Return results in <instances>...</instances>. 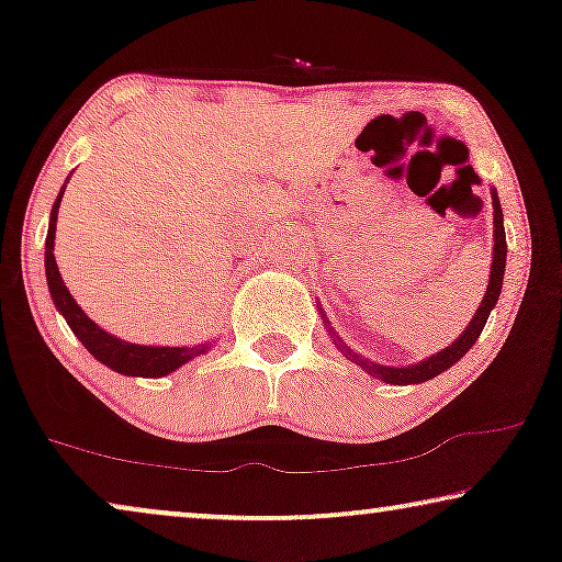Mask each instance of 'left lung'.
Returning a JSON list of instances; mask_svg holds the SVG:
<instances>
[{
    "instance_id": "8db88e82",
    "label": "left lung",
    "mask_w": 562,
    "mask_h": 562,
    "mask_svg": "<svg viewBox=\"0 0 562 562\" xmlns=\"http://www.w3.org/2000/svg\"><path fill=\"white\" fill-rule=\"evenodd\" d=\"M491 204H494V260H491V276H488V286H486V294H483L479 310H475L473 319L468 322V327L460 333L458 340H452L448 348L432 352V356L419 360V363L414 366H381V363H373V360H368L360 356V352L350 350L348 345H345L340 337L335 335L333 325H329V319L322 314V322H325L329 337H333L337 350H342L345 358H350L352 363L363 368L368 375H373V379H379L383 383H394V386H409V383H425V381H432L435 375H440L448 371L458 363L460 358L465 356L468 350L473 348L475 340H479V335L483 333V327H486V319L491 310H494L498 296H502V283H504V271H506V233H504V212H502V202H498V194L496 189H491Z\"/></svg>"
}]
</instances>
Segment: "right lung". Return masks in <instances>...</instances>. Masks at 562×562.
<instances>
[{
  "label": "right lung",
  "mask_w": 562,
  "mask_h": 562,
  "mask_svg": "<svg viewBox=\"0 0 562 562\" xmlns=\"http://www.w3.org/2000/svg\"><path fill=\"white\" fill-rule=\"evenodd\" d=\"M68 179H71V176H68ZM66 183L60 187L50 210L48 235H45V279H48V291H50L53 304H56V310L64 314L68 327H71V333L79 337L83 348H87L99 363L112 368L114 373L140 375V379H160V375L173 373L176 368L189 363V360L204 356V352L212 348V342L191 345V348H166V345H135V342L120 340V337H114L112 333H106V329L99 327L94 319H89V314L76 304L71 291L66 289L64 279H60L56 256H53V248H56L58 206H60V199H64Z\"/></svg>",
  "instance_id": "1"
}]
</instances>
